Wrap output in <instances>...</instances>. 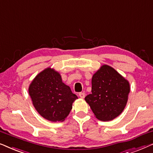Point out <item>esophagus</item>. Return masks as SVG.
<instances>
[{
	"instance_id": "esophagus-1",
	"label": "esophagus",
	"mask_w": 153,
	"mask_h": 153,
	"mask_svg": "<svg viewBox=\"0 0 153 153\" xmlns=\"http://www.w3.org/2000/svg\"><path fill=\"white\" fill-rule=\"evenodd\" d=\"M79 98H84L85 97V94L83 93V92H81V93L79 94Z\"/></svg>"
}]
</instances>
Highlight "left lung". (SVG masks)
I'll return each instance as SVG.
<instances>
[{
    "mask_svg": "<svg viewBox=\"0 0 153 153\" xmlns=\"http://www.w3.org/2000/svg\"><path fill=\"white\" fill-rule=\"evenodd\" d=\"M91 94L85 100L96 119H114L123 112L130 91V82L111 66L103 64L93 75Z\"/></svg>",
    "mask_w": 153,
    "mask_h": 153,
    "instance_id": "left-lung-1",
    "label": "left lung"
}]
</instances>
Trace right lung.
Listing matches in <instances>:
<instances>
[{
	"instance_id": "right-lung-1",
	"label": "right lung",
	"mask_w": 153,
	"mask_h": 153,
	"mask_svg": "<svg viewBox=\"0 0 153 153\" xmlns=\"http://www.w3.org/2000/svg\"><path fill=\"white\" fill-rule=\"evenodd\" d=\"M28 92L37 112L51 122L64 121L72 109L73 102L78 98L62 82L59 73L51 67L36 75Z\"/></svg>"
}]
</instances>
